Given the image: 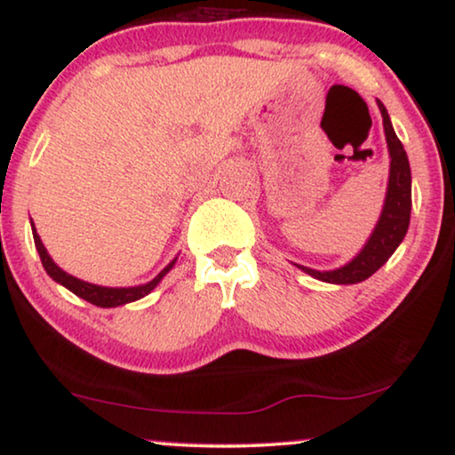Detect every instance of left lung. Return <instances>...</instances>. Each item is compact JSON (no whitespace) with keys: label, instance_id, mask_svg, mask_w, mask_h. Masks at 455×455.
I'll return each instance as SVG.
<instances>
[{"label":"left lung","instance_id":"1","mask_svg":"<svg viewBox=\"0 0 455 455\" xmlns=\"http://www.w3.org/2000/svg\"><path fill=\"white\" fill-rule=\"evenodd\" d=\"M379 109L383 116L385 139H387L389 155H391V170H389V186L387 196H385L383 213L379 217L375 232L366 242V246L360 251L356 259L335 271H315L308 267H300L308 275H313L327 283H358L371 277L372 273L387 263V259L400 246L403 235L410 226V209H412V176H410L408 155L403 151V145L394 132L387 109L379 101Z\"/></svg>","mask_w":455,"mask_h":455}]
</instances>
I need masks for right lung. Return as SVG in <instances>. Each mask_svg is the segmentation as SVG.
Wrapping results in <instances>:
<instances>
[{
  "instance_id": "obj_1",
  "label": "right lung",
  "mask_w": 455,
  "mask_h": 455,
  "mask_svg": "<svg viewBox=\"0 0 455 455\" xmlns=\"http://www.w3.org/2000/svg\"><path fill=\"white\" fill-rule=\"evenodd\" d=\"M33 238H35V246L36 251H39V257H41V263L43 267H45L47 275L55 279V282L64 285V288H68L70 291H74V294L83 298V300L95 304V307H101V308H111V307H120V304H126V302H134L139 300V298L147 296L148 291H151L155 285H157L161 279H164V275L167 271L172 269L173 263L176 260H172L170 265L165 267L164 271L159 273L157 277L153 279V282H148L145 285H139V288H101V285H92V283H86V282H80V279L68 275L66 271H61L58 265L53 263L52 257H49L45 246H43V242L39 238V234H36V229L33 228Z\"/></svg>"
}]
</instances>
